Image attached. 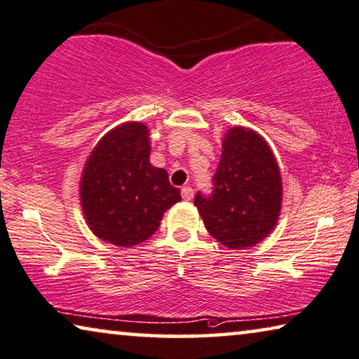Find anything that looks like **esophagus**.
Here are the masks:
<instances>
[{
	"label": "esophagus",
	"mask_w": 359,
	"mask_h": 359,
	"mask_svg": "<svg viewBox=\"0 0 359 359\" xmlns=\"http://www.w3.org/2000/svg\"><path fill=\"white\" fill-rule=\"evenodd\" d=\"M182 198H184L185 201H190L191 198H194V189H191V187H184V189H182Z\"/></svg>",
	"instance_id": "esophagus-1"
}]
</instances>
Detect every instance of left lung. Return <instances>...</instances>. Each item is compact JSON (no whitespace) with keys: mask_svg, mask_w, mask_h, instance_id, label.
I'll list each match as a JSON object with an SVG mask.
<instances>
[{"mask_svg":"<svg viewBox=\"0 0 359 359\" xmlns=\"http://www.w3.org/2000/svg\"><path fill=\"white\" fill-rule=\"evenodd\" d=\"M277 159L253 128L235 126L222 138L211 196H195L206 231L231 250L255 247L274 231L282 210Z\"/></svg>","mask_w":359,"mask_h":359,"instance_id":"1","label":"left lung"}]
</instances>
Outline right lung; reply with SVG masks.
Instances as JSON below:
<instances>
[{"instance_id":"1","label":"right lung","mask_w":359,"mask_h":359,"mask_svg":"<svg viewBox=\"0 0 359 359\" xmlns=\"http://www.w3.org/2000/svg\"><path fill=\"white\" fill-rule=\"evenodd\" d=\"M149 153V128L130 121L104 133L85 161L79 187L83 217L96 237L116 247L145 242L182 200Z\"/></svg>"}]
</instances>
